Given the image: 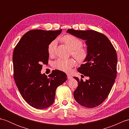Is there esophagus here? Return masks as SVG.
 <instances>
[{
	"mask_svg": "<svg viewBox=\"0 0 129 129\" xmlns=\"http://www.w3.org/2000/svg\"><path fill=\"white\" fill-rule=\"evenodd\" d=\"M67 78L68 79H72L73 78V77L70 75H67Z\"/></svg>",
	"mask_w": 129,
	"mask_h": 129,
	"instance_id": "34e87169",
	"label": "esophagus"
}]
</instances>
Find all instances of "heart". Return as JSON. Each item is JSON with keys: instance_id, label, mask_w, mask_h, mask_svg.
Wrapping results in <instances>:
<instances>
[{"instance_id": "obj_1", "label": "heart", "mask_w": 129, "mask_h": 129, "mask_svg": "<svg viewBox=\"0 0 129 129\" xmlns=\"http://www.w3.org/2000/svg\"><path fill=\"white\" fill-rule=\"evenodd\" d=\"M62 40L72 50V55L79 62H83L89 55L87 49L83 47V42L81 39L73 35H66L62 38ZM56 46V40H54L49 44L48 47V53L52 55L55 53ZM76 64L74 59H59L53 63V67L56 69L61 72L69 73L72 68Z\"/></svg>"}]
</instances>
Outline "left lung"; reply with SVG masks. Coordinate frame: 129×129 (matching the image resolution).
<instances>
[{"label": "left lung", "instance_id": "obj_1", "mask_svg": "<svg viewBox=\"0 0 129 129\" xmlns=\"http://www.w3.org/2000/svg\"><path fill=\"white\" fill-rule=\"evenodd\" d=\"M67 33L86 41L87 58L78 71L89 79L74 77L78 82L74 97L80 105L92 108L100 105L108 98L117 75L116 50L105 35L95 30L68 29Z\"/></svg>", "mask_w": 129, "mask_h": 129}]
</instances>
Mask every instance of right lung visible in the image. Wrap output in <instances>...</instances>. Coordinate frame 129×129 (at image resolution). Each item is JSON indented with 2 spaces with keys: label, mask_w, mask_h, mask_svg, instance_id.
<instances>
[{
  "label": "right lung",
  "mask_w": 129,
  "mask_h": 129,
  "mask_svg": "<svg viewBox=\"0 0 129 129\" xmlns=\"http://www.w3.org/2000/svg\"><path fill=\"white\" fill-rule=\"evenodd\" d=\"M61 31L31 30L23 35L14 50L15 84L24 99L35 109L51 106L56 88L67 80L66 74L60 70L52 72L49 77L40 73L43 64H48L49 44Z\"/></svg>",
  "instance_id": "1"
}]
</instances>
